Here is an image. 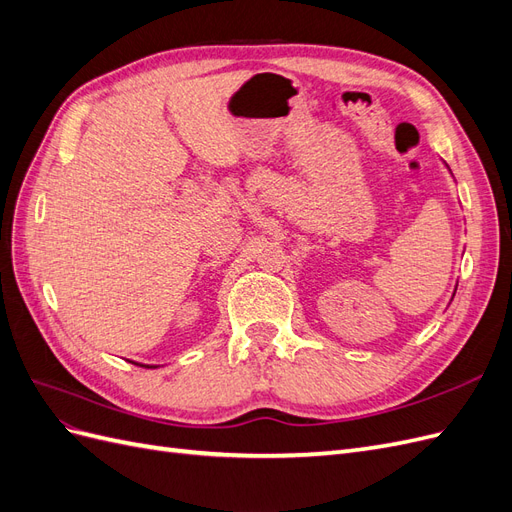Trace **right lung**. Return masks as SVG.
<instances>
[{
    "label": "right lung",
    "instance_id": "right-lung-1",
    "mask_svg": "<svg viewBox=\"0 0 512 512\" xmlns=\"http://www.w3.org/2000/svg\"><path fill=\"white\" fill-rule=\"evenodd\" d=\"M134 365H138V363H134ZM141 367H147V369H156L158 365H141Z\"/></svg>",
    "mask_w": 512,
    "mask_h": 512
}]
</instances>
